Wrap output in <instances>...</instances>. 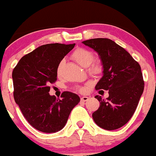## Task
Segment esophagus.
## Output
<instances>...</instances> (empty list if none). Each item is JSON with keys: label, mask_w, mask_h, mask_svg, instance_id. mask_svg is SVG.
<instances>
[{"label": "esophagus", "mask_w": 156, "mask_h": 156, "mask_svg": "<svg viewBox=\"0 0 156 156\" xmlns=\"http://www.w3.org/2000/svg\"><path fill=\"white\" fill-rule=\"evenodd\" d=\"M88 99H89V98H88V97H85V96L82 97V98H81V101L82 102H86L87 100H88Z\"/></svg>", "instance_id": "obj_1"}]
</instances>
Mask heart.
Returning a JSON list of instances; mask_svg holds the SVG:
<instances>
[{"label":"heart","mask_w":156,"mask_h":156,"mask_svg":"<svg viewBox=\"0 0 156 156\" xmlns=\"http://www.w3.org/2000/svg\"><path fill=\"white\" fill-rule=\"evenodd\" d=\"M72 58L78 63L79 65H81L82 67L89 66L91 64L92 61L94 60V55L91 51L88 50L84 49V48H77L72 53ZM64 60H62L58 65L57 73L58 74L60 73L62 66ZM89 71L93 74H99L102 71V66L100 63H94L93 65L90 67ZM78 90H82V88H78Z\"/></svg>","instance_id":"1"}]
</instances>
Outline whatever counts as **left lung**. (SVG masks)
<instances>
[{
  "mask_svg": "<svg viewBox=\"0 0 156 156\" xmlns=\"http://www.w3.org/2000/svg\"><path fill=\"white\" fill-rule=\"evenodd\" d=\"M82 43L98 53L103 65V76L95 88L108 91L106 100L95 96L100 105L92 114L94 121L106 130L120 128L134 115L143 94L140 65L124 48L108 38H92Z\"/></svg>",
  "mask_w": 156,
  "mask_h": 156,
  "instance_id": "obj_1",
  "label": "left lung"
}]
</instances>
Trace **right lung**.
<instances>
[{"label":"right lung","instance_id":"obj_1","mask_svg":"<svg viewBox=\"0 0 156 156\" xmlns=\"http://www.w3.org/2000/svg\"><path fill=\"white\" fill-rule=\"evenodd\" d=\"M75 44L41 45L19 60L12 71L14 99L32 126L53 133L62 129L70 113L80 103L77 94L64 91L62 99L49 94L57 80V68Z\"/></svg>","mask_w":156,"mask_h":156}]
</instances>
